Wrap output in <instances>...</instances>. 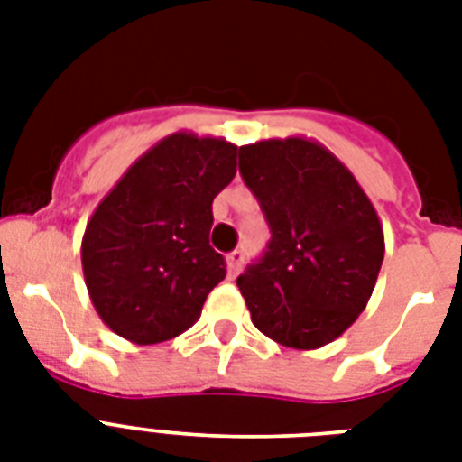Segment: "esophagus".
<instances>
[{
	"label": "esophagus",
	"instance_id": "1",
	"mask_svg": "<svg viewBox=\"0 0 462 462\" xmlns=\"http://www.w3.org/2000/svg\"><path fill=\"white\" fill-rule=\"evenodd\" d=\"M242 263H245V252L242 249H235V252L227 254V275L235 278L242 271Z\"/></svg>",
	"mask_w": 462,
	"mask_h": 462
}]
</instances>
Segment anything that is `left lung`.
Returning <instances> with one entry per match:
<instances>
[{"label": "left lung", "instance_id": "1", "mask_svg": "<svg viewBox=\"0 0 462 462\" xmlns=\"http://www.w3.org/2000/svg\"><path fill=\"white\" fill-rule=\"evenodd\" d=\"M271 242L237 278L254 326L275 343L316 350L365 311L383 263V230L347 167L307 139L239 148Z\"/></svg>", "mask_w": 462, "mask_h": 462}]
</instances>
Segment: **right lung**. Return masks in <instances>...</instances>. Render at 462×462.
Returning <instances> with one entry per match:
<instances>
[{
    "label": "right lung",
    "instance_id": "right-lung-1",
    "mask_svg": "<svg viewBox=\"0 0 462 462\" xmlns=\"http://www.w3.org/2000/svg\"><path fill=\"white\" fill-rule=\"evenodd\" d=\"M237 172V146L172 134L141 155L86 225L81 263L90 302L117 336L153 345L201 316L225 278L208 245L213 199Z\"/></svg>",
    "mask_w": 462,
    "mask_h": 462
}]
</instances>
